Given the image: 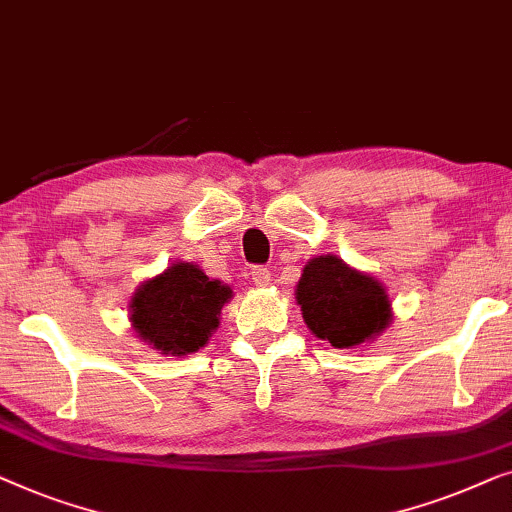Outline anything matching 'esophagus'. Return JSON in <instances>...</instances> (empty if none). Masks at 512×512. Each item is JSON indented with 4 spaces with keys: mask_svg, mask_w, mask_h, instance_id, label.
<instances>
[{
    "mask_svg": "<svg viewBox=\"0 0 512 512\" xmlns=\"http://www.w3.org/2000/svg\"><path fill=\"white\" fill-rule=\"evenodd\" d=\"M250 276H253V283H255L257 287H266V285H271V271H269V269H264V266H255V269H253V273H250Z\"/></svg>",
    "mask_w": 512,
    "mask_h": 512,
    "instance_id": "obj_1",
    "label": "esophagus"
}]
</instances>
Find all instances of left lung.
Here are the masks:
<instances>
[{
    "mask_svg": "<svg viewBox=\"0 0 512 512\" xmlns=\"http://www.w3.org/2000/svg\"><path fill=\"white\" fill-rule=\"evenodd\" d=\"M294 299L306 327L341 350L376 341L392 325L385 285L331 253L306 262Z\"/></svg>",
    "mask_w": 512,
    "mask_h": 512,
    "instance_id": "8db88e82",
    "label": "left lung"
}]
</instances>
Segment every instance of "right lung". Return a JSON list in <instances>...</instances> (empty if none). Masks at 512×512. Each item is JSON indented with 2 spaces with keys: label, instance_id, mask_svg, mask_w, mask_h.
<instances>
[{
  "label": "right lung",
  "instance_id": "add662e5",
  "mask_svg": "<svg viewBox=\"0 0 512 512\" xmlns=\"http://www.w3.org/2000/svg\"><path fill=\"white\" fill-rule=\"evenodd\" d=\"M232 287L208 278L194 262H174L143 280L129 299V322L136 336L167 357L192 355L211 341L220 327L222 306Z\"/></svg>",
  "mask_w": 512,
  "mask_h": 512
}]
</instances>
